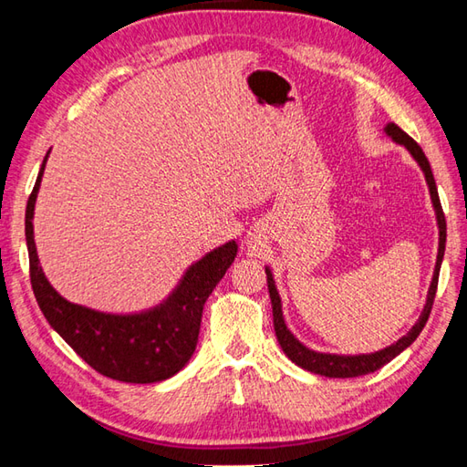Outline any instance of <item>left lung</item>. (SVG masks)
Returning a JSON list of instances; mask_svg holds the SVG:
<instances>
[{
	"mask_svg": "<svg viewBox=\"0 0 467 467\" xmlns=\"http://www.w3.org/2000/svg\"><path fill=\"white\" fill-rule=\"evenodd\" d=\"M385 134L391 136L393 142H398L401 146L408 148L411 152V156L418 161V164L421 166V171L425 174V181H428L430 186V194H431V202L435 208V216H438V226H440V249H438V261H435V271H433V279L430 285V293H428V301H425L423 313L420 315L418 323H415L408 335H403L398 343H393L389 347H385L381 351H375L369 355H331V353H317L311 351L309 347H305L303 343H299L293 337V333L286 329L285 319H283V309H281V296L276 293V286L273 281L271 269H265L266 273V283H269V295H271V305H273V323H275V333L276 339H279V345L283 347V351L286 353V357L293 363H296L303 369L317 373V375H325V377H359V375H367L373 373L377 369H381L385 363H389L393 357H398L403 349L418 339V335L421 333V329L425 327L430 319L431 306H433V299H435V291H438V279H440V266H441V259H443V251H445V216L441 211V202H440V194H438V186H435L433 181V172L430 161L425 158L421 146L413 140L411 136L405 134L398 124H387L385 126Z\"/></svg>",
	"mask_w": 467,
	"mask_h": 467,
	"instance_id": "obj_1",
	"label": "left lung"
}]
</instances>
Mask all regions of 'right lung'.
I'll list each match as a JSON object with an SVG mask.
<instances>
[{
	"instance_id": "1",
	"label": "right lung",
	"mask_w": 467,
	"mask_h": 467,
	"mask_svg": "<svg viewBox=\"0 0 467 467\" xmlns=\"http://www.w3.org/2000/svg\"><path fill=\"white\" fill-rule=\"evenodd\" d=\"M47 154L26 208L29 279L39 309L59 337L98 373L126 383L168 379L192 357L204 303L233 265L239 246L231 241L202 256L184 273L172 295L150 311L112 315L69 303L47 283L34 243V206Z\"/></svg>"
}]
</instances>
